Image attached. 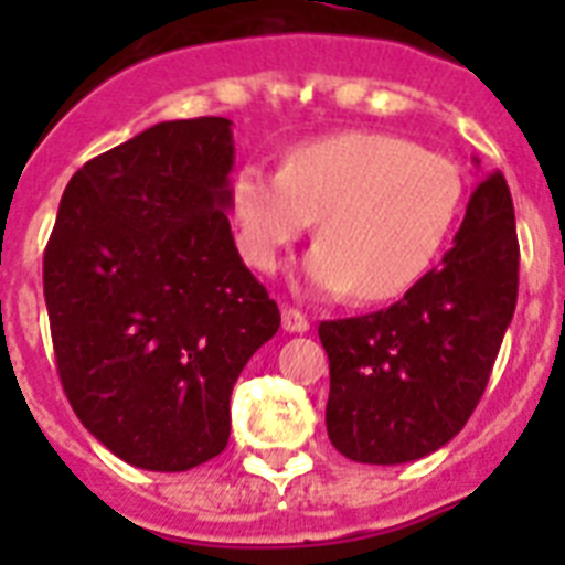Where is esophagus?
I'll return each instance as SVG.
<instances>
[{"mask_svg": "<svg viewBox=\"0 0 565 565\" xmlns=\"http://www.w3.org/2000/svg\"><path fill=\"white\" fill-rule=\"evenodd\" d=\"M281 326H284V331H290V334H305V331H310L308 317H305V313L296 308L281 310Z\"/></svg>", "mask_w": 565, "mask_h": 565, "instance_id": "esophagus-1", "label": "esophagus"}]
</instances>
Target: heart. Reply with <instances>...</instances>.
I'll return each instance as SVG.
<instances>
[{"label": "heart", "mask_w": 565, "mask_h": 565, "mask_svg": "<svg viewBox=\"0 0 565 565\" xmlns=\"http://www.w3.org/2000/svg\"><path fill=\"white\" fill-rule=\"evenodd\" d=\"M463 195V172L446 154L398 135L340 131L292 146L281 172L246 163L231 181V216L260 273H275L319 220L305 281L326 296L390 301L437 264Z\"/></svg>", "instance_id": "b5f03b06"}]
</instances>
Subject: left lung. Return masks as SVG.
I'll list each match as a JSON object with an SVG mask.
<instances>
[{
	"label": "left lung",
	"mask_w": 565,
	"mask_h": 565,
	"mask_svg": "<svg viewBox=\"0 0 565 565\" xmlns=\"http://www.w3.org/2000/svg\"><path fill=\"white\" fill-rule=\"evenodd\" d=\"M516 292V216L495 172L475 188L443 264L404 299L319 326L337 451L354 463L398 466L455 439L487 390Z\"/></svg>",
	"instance_id": "left-lung-1"
}]
</instances>
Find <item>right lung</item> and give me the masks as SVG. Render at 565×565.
<instances>
[{
  "label": "right lung",
  "mask_w": 565,
  "mask_h": 565,
  "mask_svg": "<svg viewBox=\"0 0 565 565\" xmlns=\"http://www.w3.org/2000/svg\"><path fill=\"white\" fill-rule=\"evenodd\" d=\"M231 119L146 128L75 172L43 255L57 375L119 460L188 472L228 446L231 390L281 313L231 234Z\"/></svg>",
  "instance_id": "right-lung-1"
}]
</instances>
